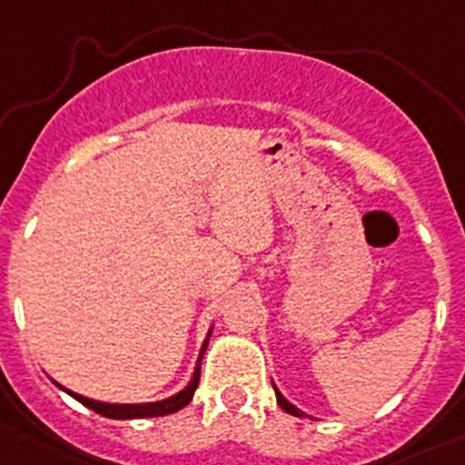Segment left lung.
<instances>
[{"label": "left lung", "mask_w": 465, "mask_h": 465, "mask_svg": "<svg viewBox=\"0 0 465 465\" xmlns=\"http://www.w3.org/2000/svg\"><path fill=\"white\" fill-rule=\"evenodd\" d=\"M273 391H275V400H278V404H280V408H282V411H287V412H291V415L300 417V411H298V408H295L293 404H289V401H287V400H284V397H282V395H280V391H278V389H275V386H273Z\"/></svg>", "instance_id": "left-lung-1"}]
</instances>
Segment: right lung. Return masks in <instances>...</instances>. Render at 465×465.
I'll list each match as a JSON object with an SVG mask.
<instances>
[{"label":"right lung","instance_id":"1","mask_svg":"<svg viewBox=\"0 0 465 465\" xmlns=\"http://www.w3.org/2000/svg\"><path fill=\"white\" fill-rule=\"evenodd\" d=\"M205 349H207V340H205V344H203L201 357H198V366H196V371H193V377H192L190 384H187V389L176 392V395H172L170 400L154 401V404H104V401L88 400V397H81L73 391L64 389V386H59V384L57 386L68 392V395H73L74 400L81 401L85 408H90V411L99 412V415H104V417H110V420H141V417L170 415V412L181 411V408H185L192 401L193 391H196L198 380H201V360H203V353H205Z\"/></svg>","mask_w":465,"mask_h":465}]
</instances>
